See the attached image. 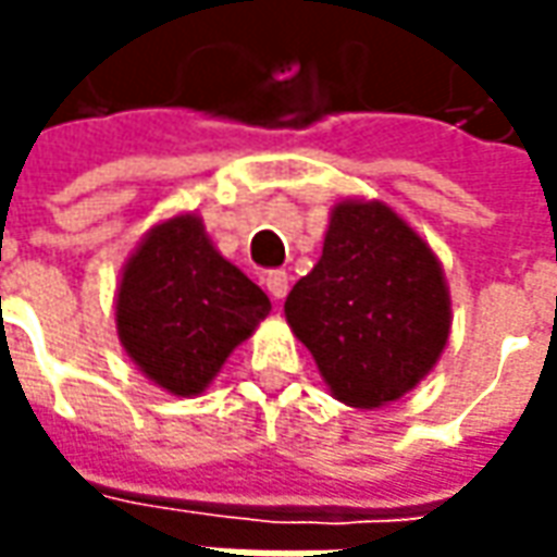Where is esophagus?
Listing matches in <instances>:
<instances>
[{
	"label": "esophagus",
	"mask_w": 557,
	"mask_h": 557,
	"mask_svg": "<svg viewBox=\"0 0 557 557\" xmlns=\"http://www.w3.org/2000/svg\"><path fill=\"white\" fill-rule=\"evenodd\" d=\"M263 282H267V290L272 294V300H285V294H288V285H290L288 272L275 269V272H269Z\"/></svg>",
	"instance_id": "1"
}]
</instances>
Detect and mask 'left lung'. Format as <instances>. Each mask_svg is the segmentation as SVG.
Here are the masks:
<instances>
[{"mask_svg": "<svg viewBox=\"0 0 557 557\" xmlns=\"http://www.w3.org/2000/svg\"><path fill=\"white\" fill-rule=\"evenodd\" d=\"M285 319L334 399L381 409L434 372L453 332V300L434 247L403 213L341 198L319 263L290 288Z\"/></svg>", "mask_w": 557, "mask_h": 557, "instance_id": "8db88e82", "label": "left lung"}]
</instances>
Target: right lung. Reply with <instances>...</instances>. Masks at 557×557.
I'll return each mask as SVG.
<instances>
[{"mask_svg": "<svg viewBox=\"0 0 557 557\" xmlns=\"http://www.w3.org/2000/svg\"><path fill=\"white\" fill-rule=\"evenodd\" d=\"M269 310L267 294L225 260L191 210L141 235L114 294L120 347L173 396H201Z\"/></svg>", "mask_w": 557, "mask_h": 557, "instance_id": "add662e5", "label": "right lung"}]
</instances>
